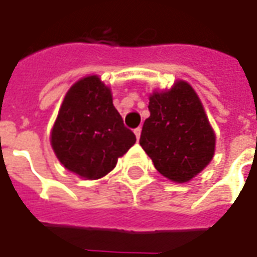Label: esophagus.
I'll return each instance as SVG.
<instances>
[{
	"label": "esophagus",
	"instance_id": "34e87169",
	"mask_svg": "<svg viewBox=\"0 0 257 257\" xmlns=\"http://www.w3.org/2000/svg\"><path fill=\"white\" fill-rule=\"evenodd\" d=\"M134 132H135L136 139H139V138H141V132H142V128H141V126H138V128H136L135 131H134Z\"/></svg>",
	"mask_w": 257,
	"mask_h": 257
}]
</instances>
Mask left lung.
<instances>
[{"mask_svg":"<svg viewBox=\"0 0 257 257\" xmlns=\"http://www.w3.org/2000/svg\"><path fill=\"white\" fill-rule=\"evenodd\" d=\"M151 116L139 143L160 174L186 183L207 167L215 151V134L198 95L186 81L149 97Z\"/></svg>","mask_w":257,"mask_h":257,"instance_id":"left-lung-1","label":"left lung"}]
</instances>
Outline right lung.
Listing matches in <instances>:
<instances>
[{
  "label": "right lung",
  "instance_id": "right-lung-1",
  "mask_svg": "<svg viewBox=\"0 0 257 257\" xmlns=\"http://www.w3.org/2000/svg\"><path fill=\"white\" fill-rule=\"evenodd\" d=\"M136 142L112 104L111 90L88 76L71 85L59 109L50 143L67 170L97 180L111 172Z\"/></svg>",
  "mask_w": 257,
  "mask_h": 257
}]
</instances>
